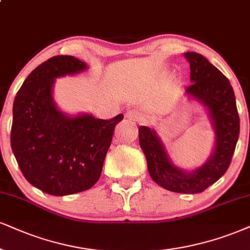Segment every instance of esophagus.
I'll use <instances>...</instances> for the list:
<instances>
[{
  "label": "esophagus",
  "instance_id": "1",
  "mask_svg": "<svg viewBox=\"0 0 250 250\" xmlns=\"http://www.w3.org/2000/svg\"><path fill=\"white\" fill-rule=\"evenodd\" d=\"M126 117H127L128 120H132V122H139L141 119L140 113L135 110H128L126 112Z\"/></svg>",
  "mask_w": 250,
  "mask_h": 250
}]
</instances>
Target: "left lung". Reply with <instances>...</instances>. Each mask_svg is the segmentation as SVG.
Listing matches in <instances>:
<instances>
[{"instance_id": "obj_1", "label": "left lung", "mask_w": 250, "mask_h": 250, "mask_svg": "<svg viewBox=\"0 0 250 250\" xmlns=\"http://www.w3.org/2000/svg\"><path fill=\"white\" fill-rule=\"evenodd\" d=\"M184 55L190 62L192 82L184 92L204 107L214 131V147L210 158L191 171L177 167L156 131L147 126H139V144L155 183L172 192L199 193L229 169L239 139L240 118L229 79L202 54L187 52Z\"/></svg>"}]
</instances>
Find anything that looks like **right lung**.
I'll list each match as a JSON object with an SVG mask.
<instances>
[{
    "label": "right lung",
    "mask_w": 250,
    "mask_h": 250,
    "mask_svg": "<svg viewBox=\"0 0 250 250\" xmlns=\"http://www.w3.org/2000/svg\"><path fill=\"white\" fill-rule=\"evenodd\" d=\"M87 69L72 55L51 58L30 73L14 101L12 152L27 182L48 195H72L96 183L116 125L124 118L69 116L58 107L55 79Z\"/></svg>",
    "instance_id": "right-lung-1"
}]
</instances>
